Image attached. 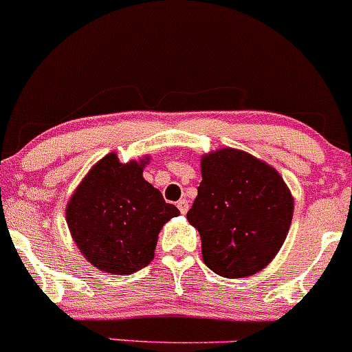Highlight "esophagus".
Masks as SVG:
<instances>
[{"label":"esophagus","mask_w":352,"mask_h":352,"mask_svg":"<svg viewBox=\"0 0 352 352\" xmlns=\"http://www.w3.org/2000/svg\"><path fill=\"white\" fill-rule=\"evenodd\" d=\"M188 208H190V203H188V199H179V201H177V210H179L183 214H186Z\"/></svg>","instance_id":"1"}]
</instances>
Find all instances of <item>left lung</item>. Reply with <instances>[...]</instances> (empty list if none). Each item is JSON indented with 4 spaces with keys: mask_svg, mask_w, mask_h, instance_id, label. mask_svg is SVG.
Masks as SVG:
<instances>
[{
    "mask_svg": "<svg viewBox=\"0 0 352 352\" xmlns=\"http://www.w3.org/2000/svg\"><path fill=\"white\" fill-rule=\"evenodd\" d=\"M201 177L188 221L201 236L203 262L221 277L258 274L289 233V186L265 161L233 147L201 156Z\"/></svg>",
    "mask_w": 352,
    "mask_h": 352,
    "instance_id": "8db88e82",
    "label": "left lung"
}]
</instances>
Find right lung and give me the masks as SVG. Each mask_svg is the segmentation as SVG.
Returning <instances> with one entry per match:
<instances>
[{"mask_svg": "<svg viewBox=\"0 0 352 352\" xmlns=\"http://www.w3.org/2000/svg\"><path fill=\"white\" fill-rule=\"evenodd\" d=\"M151 156L120 162L109 153L90 168L65 206L75 245L105 274L129 275L154 258L162 226L179 214L142 176Z\"/></svg>", "mask_w": 352, "mask_h": 352, "instance_id": "add662e5", "label": "right lung"}]
</instances>
